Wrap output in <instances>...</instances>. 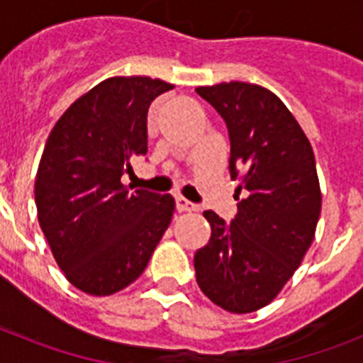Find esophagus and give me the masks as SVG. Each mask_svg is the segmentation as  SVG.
Masks as SVG:
<instances>
[{"mask_svg":"<svg viewBox=\"0 0 363 363\" xmlns=\"http://www.w3.org/2000/svg\"><path fill=\"white\" fill-rule=\"evenodd\" d=\"M176 209H178V213H191V211H196L198 207L194 203H191L187 198L178 196L176 198Z\"/></svg>","mask_w":363,"mask_h":363,"instance_id":"34e87169","label":"esophagus"}]
</instances>
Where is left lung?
Listing matches in <instances>:
<instances>
[{
    "label": "left lung",
    "instance_id": "8db88e82",
    "mask_svg": "<svg viewBox=\"0 0 363 363\" xmlns=\"http://www.w3.org/2000/svg\"><path fill=\"white\" fill-rule=\"evenodd\" d=\"M225 120L238 214L225 223L205 211L211 240L194 256L201 293L221 309L247 314L280 294L309 251L322 211L314 152L293 112L255 83L198 86Z\"/></svg>",
    "mask_w": 363,
    "mask_h": 363
}]
</instances>
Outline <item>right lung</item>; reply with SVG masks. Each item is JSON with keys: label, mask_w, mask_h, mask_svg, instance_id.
I'll return each mask as SVG.
<instances>
[{"label": "right lung", "mask_w": 363, "mask_h": 363, "mask_svg": "<svg viewBox=\"0 0 363 363\" xmlns=\"http://www.w3.org/2000/svg\"><path fill=\"white\" fill-rule=\"evenodd\" d=\"M174 89L147 76H114L79 96L45 143L34 184L38 221L67 280L91 296L129 287L171 225V194L121 184L147 154V112Z\"/></svg>", "instance_id": "right-lung-1"}]
</instances>
